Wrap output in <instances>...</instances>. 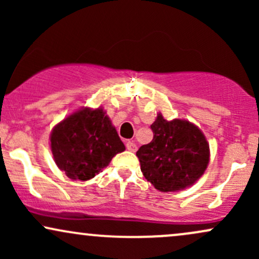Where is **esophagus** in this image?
Here are the masks:
<instances>
[{"instance_id": "34e87169", "label": "esophagus", "mask_w": 259, "mask_h": 259, "mask_svg": "<svg viewBox=\"0 0 259 259\" xmlns=\"http://www.w3.org/2000/svg\"><path fill=\"white\" fill-rule=\"evenodd\" d=\"M125 147L127 151H130V152H135L136 150H138V147H136V144H134L133 141H126L125 142Z\"/></svg>"}]
</instances>
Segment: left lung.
Listing matches in <instances>:
<instances>
[{
    "instance_id": "1",
    "label": "left lung",
    "mask_w": 259,
    "mask_h": 259,
    "mask_svg": "<svg viewBox=\"0 0 259 259\" xmlns=\"http://www.w3.org/2000/svg\"><path fill=\"white\" fill-rule=\"evenodd\" d=\"M151 130L152 141L136 152L144 177L162 192L192 185L209 160V146L201 130L186 120L167 121L160 114Z\"/></svg>"
}]
</instances>
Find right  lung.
<instances>
[{
  "instance_id": "obj_1",
  "label": "right lung",
  "mask_w": 259,
  "mask_h": 259,
  "mask_svg": "<svg viewBox=\"0 0 259 259\" xmlns=\"http://www.w3.org/2000/svg\"><path fill=\"white\" fill-rule=\"evenodd\" d=\"M51 150L68 178L84 181L101 173L125 146L102 109L85 108L55 126Z\"/></svg>"
}]
</instances>
